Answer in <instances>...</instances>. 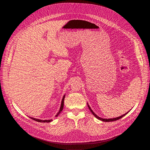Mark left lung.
Returning <instances> with one entry per match:
<instances>
[{
    "instance_id": "8db88e82",
    "label": "left lung",
    "mask_w": 150,
    "mask_h": 150,
    "mask_svg": "<svg viewBox=\"0 0 150 150\" xmlns=\"http://www.w3.org/2000/svg\"><path fill=\"white\" fill-rule=\"evenodd\" d=\"M88 108H89V109H90V111H91V112L92 113V114L95 116L97 119H99V120H102V121H103V122H113V121H116V120H119V119H121V118H122L123 116H125L126 114H127V113H126V114H125L124 115H121V116H120V117H116V118H114V119H102V118H101V117H98V115H97L95 113H94L93 112V111L91 109V108H90V106L88 105Z\"/></svg>"
}]
</instances>
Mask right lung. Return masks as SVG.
Segmentation results:
<instances>
[{
    "label": "right lung",
    "mask_w": 150,
    "mask_h": 150,
    "mask_svg": "<svg viewBox=\"0 0 150 150\" xmlns=\"http://www.w3.org/2000/svg\"><path fill=\"white\" fill-rule=\"evenodd\" d=\"M64 98H65V96L63 97V98H62V102H61V108H60V109H59V112H58V113L57 114V115H56V117L57 116H58V115L61 112V111H62V109H63V107H64ZM30 119H31L32 120H35V121H36V122H43V123H49V122H50L52 120L51 119V120H39V119H35V118H33V117H30Z\"/></svg>",
    "instance_id": "1"
}]
</instances>
